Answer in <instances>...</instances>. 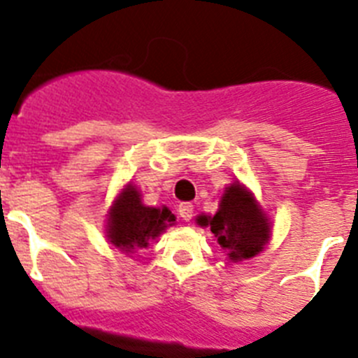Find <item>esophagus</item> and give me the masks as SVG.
<instances>
[{
	"label": "esophagus",
	"instance_id": "1",
	"mask_svg": "<svg viewBox=\"0 0 358 358\" xmlns=\"http://www.w3.org/2000/svg\"><path fill=\"white\" fill-rule=\"evenodd\" d=\"M179 215H181L182 220L189 222L192 217H194V206H192L189 202H181V204H179Z\"/></svg>",
	"mask_w": 358,
	"mask_h": 358
}]
</instances>
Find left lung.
I'll return each instance as SVG.
<instances>
[{
	"label": "left lung",
	"mask_w": 358,
	"mask_h": 358,
	"mask_svg": "<svg viewBox=\"0 0 358 358\" xmlns=\"http://www.w3.org/2000/svg\"><path fill=\"white\" fill-rule=\"evenodd\" d=\"M197 222L210 226L220 248L235 262L258 255L271 238L267 218L248 189L236 182L226 189L215 217L202 215Z\"/></svg>",
	"instance_id": "1"
}]
</instances>
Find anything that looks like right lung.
Wrapping results in <instances>:
<instances>
[{
    "mask_svg": "<svg viewBox=\"0 0 358 358\" xmlns=\"http://www.w3.org/2000/svg\"><path fill=\"white\" fill-rule=\"evenodd\" d=\"M176 217L169 208H148L141 202L140 194L129 185L116 201L109 215V240L122 251L147 248Z\"/></svg>",
    "mask_w": 358,
    "mask_h": 358,
    "instance_id": "right-lung-1",
    "label": "right lung"
}]
</instances>
